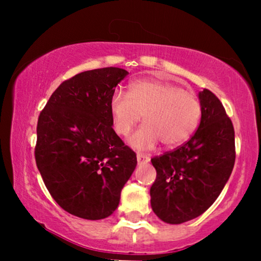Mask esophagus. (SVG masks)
<instances>
[{
  "label": "esophagus",
  "instance_id": "esophagus-1",
  "mask_svg": "<svg viewBox=\"0 0 261 261\" xmlns=\"http://www.w3.org/2000/svg\"><path fill=\"white\" fill-rule=\"evenodd\" d=\"M137 162L139 164H146L149 162V157L146 154H137Z\"/></svg>",
  "mask_w": 261,
  "mask_h": 261
}]
</instances>
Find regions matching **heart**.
<instances>
[{
	"label": "heart",
	"mask_w": 261,
	"mask_h": 261,
	"mask_svg": "<svg viewBox=\"0 0 261 261\" xmlns=\"http://www.w3.org/2000/svg\"><path fill=\"white\" fill-rule=\"evenodd\" d=\"M113 125L126 136L143 116V125L128 139L139 151H148L162 141L168 148L180 146L195 133L201 118V104L195 93L170 82L141 80L131 83L128 95L113 93L109 101Z\"/></svg>",
	"instance_id": "heart-1"
}]
</instances>
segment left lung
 <instances>
[{
	"label": "left lung",
	"instance_id": "left-lung-1",
	"mask_svg": "<svg viewBox=\"0 0 261 261\" xmlns=\"http://www.w3.org/2000/svg\"><path fill=\"white\" fill-rule=\"evenodd\" d=\"M201 120L188 142L152 158L157 172L151 187L152 210L163 222L180 224L212 205L228 181L236 161L234 128L220 99L199 93Z\"/></svg>",
	"mask_w": 261,
	"mask_h": 261
}]
</instances>
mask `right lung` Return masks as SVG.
Here are the masks:
<instances>
[{"instance_id":"obj_1","label":"right lung","mask_w":261,"mask_h":261,"mask_svg":"<svg viewBox=\"0 0 261 261\" xmlns=\"http://www.w3.org/2000/svg\"><path fill=\"white\" fill-rule=\"evenodd\" d=\"M127 74L118 67L76 74L59 86L39 115L37 167L54 200L73 216H110L136 168V154L114 131L109 110L115 87Z\"/></svg>"}]
</instances>
